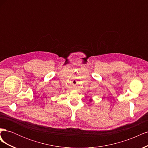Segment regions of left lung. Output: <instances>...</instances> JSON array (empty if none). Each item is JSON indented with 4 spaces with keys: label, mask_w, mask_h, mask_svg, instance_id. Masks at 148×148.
<instances>
[{
    "label": "left lung",
    "mask_w": 148,
    "mask_h": 148,
    "mask_svg": "<svg viewBox=\"0 0 148 148\" xmlns=\"http://www.w3.org/2000/svg\"><path fill=\"white\" fill-rule=\"evenodd\" d=\"M90 101H91H91H92V99H90Z\"/></svg>",
    "instance_id": "left-lung-1"
}]
</instances>
